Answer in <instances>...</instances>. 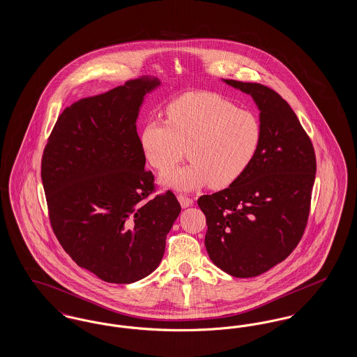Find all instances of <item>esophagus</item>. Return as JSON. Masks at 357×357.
Wrapping results in <instances>:
<instances>
[{"label":"esophagus","instance_id":"1","mask_svg":"<svg viewBox=\"0 0 357 357\" xmlns=\"http://www.w3.org/2000/svg\"><path fill=\"white\" fill-rule=\"evenodd\" d=\"M178 201H179V204H181V206H182L183 208L190 207V206L192 204V199L188 198L186 195H178Z\"/></svg>","mask_w":357,"mask_h":357}]
</instances>
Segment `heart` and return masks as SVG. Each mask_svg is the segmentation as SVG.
I'll use <instances>...</instances> for the list:
<instances>
[{"label":"heart","instance_id":"1","mask_svg":"<svg viewBox=\"0 0 357 357\" xmlns=\"http://www.w3.org/2000/svg\"><path fill=\"white\" fill-rule=\"evenodd\" d=\"M167 121H149L140 132V149L158 171L170 170L188 147L191 162L163 174L160 185L190 191L211 185L229 186L255 158L261 127L249 111L214 92H188L167 107Z\"/></svg>","mask_w":357,"mask_h":357}]
</instances>
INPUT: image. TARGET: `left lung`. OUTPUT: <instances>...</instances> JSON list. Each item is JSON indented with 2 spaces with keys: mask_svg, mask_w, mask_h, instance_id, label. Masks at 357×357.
Returning <instances> with one entry per match:
<instances>
[{
  "mask_svg": "<svg viewBox=\"0 0 357 357\" xmlns=\"http://www.w3.org/2000/svg\"><path fill=\"white\" fill-rule=\"evenodd\" d=\"M252 96L261 137L249 167L230 186L202 195L204 246L223 272L249 278L282 262L304 234L316 176V155L300 120L265 85L222 79Z\"/></svg>",
  "mask_w": 357,
  "mask_h": 357,
  "instance_id": "1",
  "label": "left lung"
}]
</instances>
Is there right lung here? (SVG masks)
Masks as SVG:
<instances>
[{"mask_svg": "<svg viewBox=\"0 0 357 357\" xmlns=\"http://www.w3.org/2000/svg\"><path fill=\"white\" fill-rule=\"evenodd\" d=\"M150 76L80 99L56 121L41 160L52 229L70 258L105 282L132 284L159 266L181 213L170 190L147 201L136 120Z\"/></svg>", "mask_w": 357, "mask_h": 357, "instance_id": "add662e5", "label": "right lung"}]
</instances>
